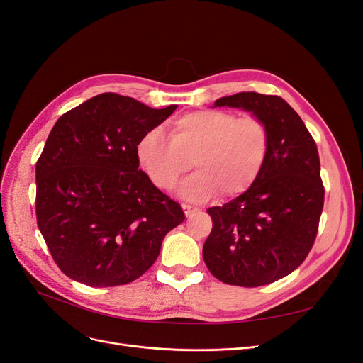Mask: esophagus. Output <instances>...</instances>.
Wrapping results in <instances>:
<instances>
[{"label":"esophagus","mask_w":363,"mask_h":363,"mask_svg":"<svg viewBox=\"0 0 363 363\" xmlns=\"http://www.w3.org/2000/svg\"><path fill=\"white\" fill-rule=\"evenodd\" d=\"M182 207H183V212H184L186 216H191V215H194L196 211H199V208H196L195 206H191V204H182Z\"/></svg>","instance_id":"esophagus-1"}]
</instances>
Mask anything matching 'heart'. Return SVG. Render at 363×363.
Returning <instances> with one entry per match:
<instances>
[{"label": "heart", "mask_w": 363, "mask_h": 363, "mask_svg": "<svg viewBox=\"0 0 363 363\" xmlns=\"http://www.w3.org/2000/svg\"><path fill=\"white\" fill-rule=\"evenodd\" d=\"M269 131L255 116L238 118L227 111H196L172 123L168 135L152 128L138 144V160L150 180L160 189H171L191 168L179 194L186 200L203 201L219 191L223 196L245 192L257 180L269 155Z\"/></svg>", "instance_id": "obj_1"}]
</instances>
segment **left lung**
Masks as SVG:
<instances>
[{
    "instance_id": "obj_1",
    "label": "left lung",
    "mask_w": 363,
    "mask_h": 363,
    "mask_svg": "<svg viewBox=\"0 0 363 363\" xmlns=\"http://www.w3.org/2000/svg\"><path fill=\"white\" fill-rule=\"evenodd\" d=\"M224 106L263 121L271 145L265 167L244 194L207 208L213 227L203 259L223 283L256 288L286 277L309 255L324 206L320 156L283 98L239 92L215 101V107Z\"/></svg>"
}]
</instances>
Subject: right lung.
I'll return each mask as SVG.
<instances>
[{
	"instance_id": "add662e5",
	"label": "right lung",
	"mask_w": 363,
	"mask_h": 363,
	"mask_svg": "<svg viewBox=\"0 0 363 363\" xmlns=\"http://www.w3.org/2000/svg\"><path fill=\"white\" fill-rule=\"evenodd\" d=\"M177 106L112 92L62 115L36 163V218L63 274L94 288L140 277L184 221L179 203L139 169L138 144Z\"/></svg>"
}]
</instances>
